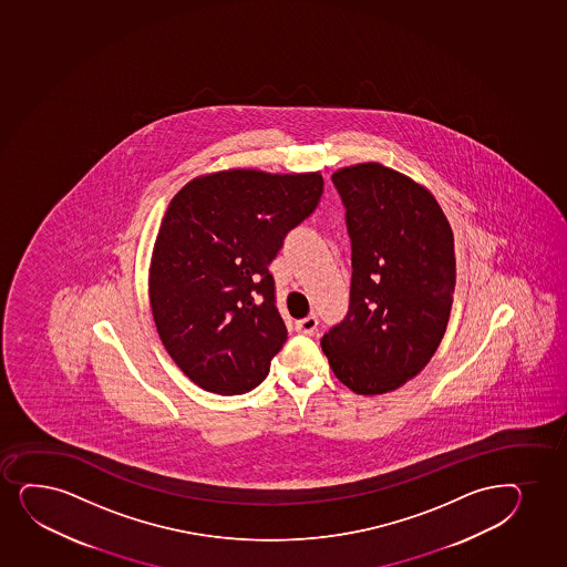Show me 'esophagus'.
Masks as SVG:
<instances>
[{
    "label": "esophagus",
    "instance_id": "obj_1",
    "mask_svg": "<svg viewBox=\"0 0 567 567\" xmlns=\"http://www.w3.org/2000/svg\"><path fill=\"white\" fill-rule=\"evenodd\" d=\"M297 331L300 332V334H313V332L318 331V318L313 316V313H310L308 318L300 319V321H297Z\"/></svg>",
    "mask_w": 567,
    "mask_h": 567
}]
</instances>
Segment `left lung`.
Returning a JSON list of instances; mask_svg holds the SVG:
<instances>
[{
	"instance_id": "8db88e82",
	"label": "left lung",
	"mask_w": 567,
	"mask_h": 567,
	"mask_svg": "<svg viewBox=\"0 0 567 567\" xmlns=\"http://www.w3.org/2000/svg\"><path fill=\"white\" fill-rule=\"evenodd\" d=\"M352 240L350 308L323 334L334 377L359 395L398 390L443 340L456 289L454 235L430 190L378 163L332 174Z\"/></svg>"
}]
</instances>
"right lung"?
Returning <instances> with one entry per match:
<instances>
[{"label":"right lung","instance_id":"add662e5","mask_svg":"<svg viewBox=\"0 0 567 567\" xmlns=\"http://www.w3.org/2000/svg\"><path fill=\"white\" fill-rule=\"evenodd\" d=\"M323 195V177L225 169L169 203L150 267L151 312L169 358L198 388L248 393L287 340L268 265Z\"/></svg>","mask_w":567,"mask_h":567}]
</instances>
